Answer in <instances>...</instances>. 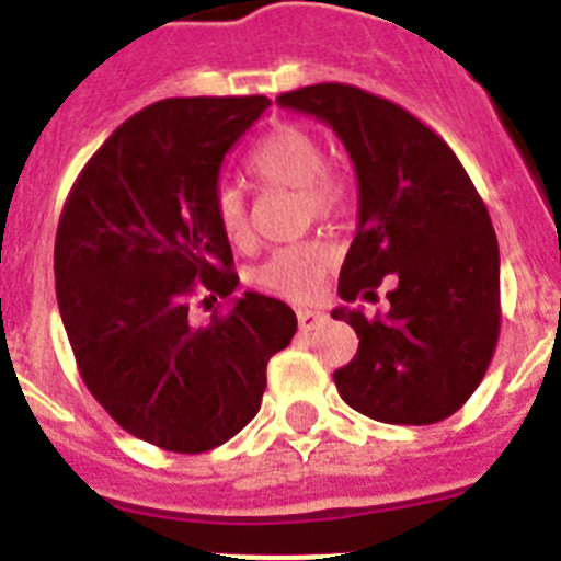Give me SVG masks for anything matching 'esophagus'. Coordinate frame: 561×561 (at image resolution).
<instances>
[{
  "label": "esophagus",
  "mask_w": 561,
  "mask_h": 561,
  "mask_svg": "<svg viewBox=\"0 0 561 561\" xmlns=\"http://www.w3.org/2000/svg\"><path fill=\"white\" fill-rule=\"evenodd\" d=\"M325 323L323 311H311V309H297V325L300 331H314L317 325Z\"/></svg>",
  "instance_id": "1"
}]
</instances>
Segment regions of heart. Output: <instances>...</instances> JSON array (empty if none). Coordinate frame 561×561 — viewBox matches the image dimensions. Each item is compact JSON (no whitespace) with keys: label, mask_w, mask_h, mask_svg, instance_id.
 <instances>
[{"label":"heart","mask_w":561,"mask_h":561,"mask_svg":"<svg viewBox=\"0 0 561 561\" xmlns=\"http://www.w3.org/2000/svg\"><path fill=\"white\" fill-rule=\"evenodd\" d=\"M247 168L264 187H289L300 193L306 219H334L348 202V180L325 165V151L317 137L297 126H280L252 148ZM213 219L227 244L250 247L252 225L244 193L221 185L213 196ZM336 264V247L325 238H306L277 247L255 266L252 277L261 289L277 297L309 304L323 291L325 275Z\"/></svg>","instance_id":"b5f03b06"}]
</instances>
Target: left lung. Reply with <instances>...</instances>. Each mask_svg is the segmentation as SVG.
Listing matches in <instances>:
<instances>
[{"instance_id": "obj_1", "label": "left lung", "mask_w": 561, "mask_h": 561, "mask_svg": "<svg viewBox=\"0 0 561 561\" xmlns=\"http://www.w3.org/2000/svg\"><path fill=\"white\" fill-rule=\"evenodd\" d=\"M314 114L348 148L359 180V227L340 297H376L388 314L334 309L359 351L334 370L356 413L385 424H435L483 381L500 336V250L492 219L453 148L408 108L351 83H314L277 98Z\"/></svg>"}]
</instances>
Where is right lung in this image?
<instances>
[{
  "label": "right lung",
  "instance_id": "1",
  "mask_svg": "<svg viewBox=\"0 0 561 561\" xmlns=\"http://www.w3.org/2000/svg\"><path fill=\"white\" fill-rule=\"evenodd\" d=\"M264 95L168 98L131 114L78 173L56 232V295L83 385L134 438L199 455L255 419L266 362L297 317L247 291L207 323L191 297H230L232 250L213 196Z\"/></svg>",
  "mask_w": 561,
  "mask_h": 561
}]
</instances>
